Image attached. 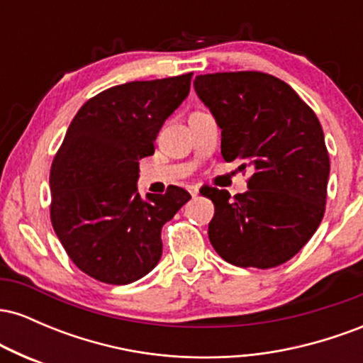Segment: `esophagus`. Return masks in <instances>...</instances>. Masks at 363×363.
Instances as JSON below:
<instances>
[{
  "instance_id": "34e87169",
  "label": "esophagus",
  "mask_w": 363,
  "mask_h": 363,
  "mask_svg": "<svg viewBox=\"0 0 363 363\" xmlns=\"http://www.w3.org/2000/svg\"><path fill=\"white\" fill-rule=\"evenodd\" d=\"M187 191H189V194L193 196V198L194 196H198V193H199V189L196 186H187Z\"/></svg>"
}]
</instances>
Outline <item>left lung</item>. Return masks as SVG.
Masks as SVG:
<instances>
[{
  "mask_svg": "<svg viewBox=\"0 0 363 363\" xmlns=\"http://www.w3.org/2000/svg\"><path fill=\"white\" fill-rule=\"evenodd\" d=\"M194 90L222 129V155L252 176L247 191L206 187L208 237L240 268L268 269L295 256L326 210L329 155L314 111L289 83L261 72L199 74Z\"/></svg>",
  "mask_w": 363,
  "mask_h": 363,
  "instance_id": "left-lung-1",
  "label": "left lung"
}]
</instances>
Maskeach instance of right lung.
Masks as SVG:
<instances>
[{"label": "right lung", "instance_id": "obj_1", "mask_svg": "<svg viewBox=\"0 0 363 363\" xmlns=\"http://www.w3.org/2000/svg\"><path fill=\"white\" fill-rule=\"evenodd\" d=\"M193 73L116 85L77 112L52 160L51 222L83 273L128 285L160 261V232L191 199L170 186L141 198L140 160L153 155L158 131L181 106Z\"/></svg>", "mask_w": 363, "mask_h": 363}]
</instances>
